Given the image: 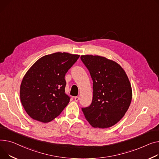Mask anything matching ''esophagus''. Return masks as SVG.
<instances>
[{"label": "esophagus", "mask_w": 159, "mask_h": 159, "mask_svg": "<svg viewBox=\"0 0 159 159\" xmlns=\"http://www.w3.org/2000/svg\"><path fill=\"white\" fill-rule=\"evenodd\" d=\"M74 99H75V102H78L79 100V97H75V98H74Z\"/></svg>", "instance_id": "esophagus-1"}]
</instances>
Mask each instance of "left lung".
<instances>
[{
	"mask_svg": "<svg viewBox=\"0 0 159 159\" xmlns=\"http://www.w3.org/2000/svg\"><path fill=\"white\" fill-rule=\"evenodd\" d=\"M80 58L93 84L92 103L82 108V112L93 127H111L129 108L132 98L129 79L123 68L112 60L93 55H82Z\"/></svg>",
	"mask_w": 159,
	"mask_h": 159,
	"instance_id": "obj_1",
	"label": "left lung"
}]
</instances>
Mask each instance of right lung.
Instances as JSON below:
<instances>
[{
	"instance_id": "1",
	"label": "right lung",
	"mask_w": 159,
	"mask_h": 159,
	"mask_svg": "<svg viewBox=\"0 0 159 159\" xmlns=\"http://www.w3.org/2000/svg\"><path fill=\"white\" fill-rule=\"evenodd\" d=\"M80 55L56 52L39 58L25 74L20 88L23 107L31 118L48 123L70 102L65 75Z\"/></svg>"
}]
</instances>
